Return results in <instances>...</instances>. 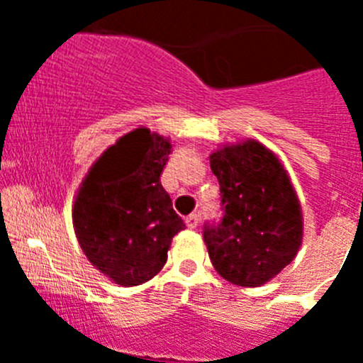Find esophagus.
<instances>
[{
    "mask_svg": "<svg viewBox=\"0 0 363 363\" xmlns=\"http://www.w3.org/2000/svg\"><path fill=\"white\" fill-rule=\"evenodd\" d=\"M199 223H200L199 214H189L188 218H186V226H188V228H196Z\"/></svg>",
    "mask_w": 363,
    "mask_h": 363,
    "instance_id": "esophagus-1",
    "label": "esophagus"
}]
</instances>
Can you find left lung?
I'll list each match as a JSON object with an SVG mask.
<instances>
[{
	"label": "left lung",
	"mask_w": 363,
	"mask_h": 363,
	"mask_svg": "<svg viewBox=\"0 0 363 363\" xmlns=\"http://www.w3.org/2000/svg\"><path fill=\"white\" fill-rule=\"evenodd\" d=\"M223 218L203 225V242L221 277L259 286L295 258L302 211L276 155L258 142L226 145L211 155Z\"/></svg>",
	"instance_id": "obj_1"
}]
</instances>
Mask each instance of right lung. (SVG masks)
<instances>
[{"mask_svg": "<svg viewBox=\"0 0 363 363\" xmlns=\"http://www.w3.org/2000/svg\"><path fill=\"white\" fill-rule=\"evenodd\" d=\"M170 149L147 128L130 131L91 167L77 193L73 226L80 247L121 286L152 279L167 263L172 237L186 228L160 182Z\"/></svg>", "mask_w": 363, "mask_h": 363, "instance_id": "obj_1", "label": "right lung"}]
</instances>
